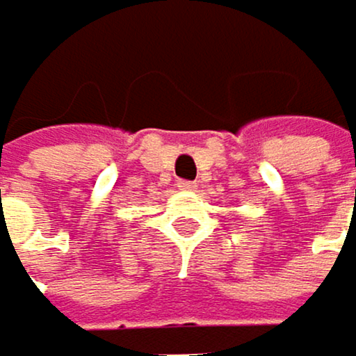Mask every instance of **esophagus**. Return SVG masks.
<instances>
[{"instance_id":"34e87169","label":"esophagus","mask_w":356,"mask_h":356,"mask_svg":"<svg viewBox=\"0 0 356 356\" xmlns=\"http://www.w3.org/2000/svg\"><path fill=\"white\" fill-rule=\"evenodd\" d=\"M177 188L184 190V192H194L196 190V184L194 181H179V184H177Z\"/></svg>"}]
</instances>
